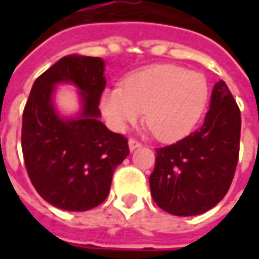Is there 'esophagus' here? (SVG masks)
Instances as JSON below:
<instances>
[{"mask_svg": "<svg viewBox=\"0 0 259 259\" xmlns=\"http://www.w3.org/2000/svg\"><path fill=\"white\" fill-rule=\"evenodd\" d=\"M139 147H141L140 141L136 140V139H130V140H129L130 151H133V150H136V148H139Z\"/></svg>", "mask_w": 259, "mask_h": 259, "instance_id": "esophagus-1", "label": "esophagus"}]
</instances>
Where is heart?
I'll use <instances>...</instances> for the list:
<instances>
[{
	"label": "heart",
	"mask_w": 259,
	"mask_h": 259,
	"mask_svg": "<svg viewBox=\"0 0 259 259\" xmlns=\"http://www.w3.org/2000/svg\"><path fill=\"white\" fill-rule=\"evenodd\" d=\"M209 97L205 76L178 65H151L130 73L123 85L108 89L101 109L115 130L136 123L144 111L146 124L162 141L189 135Z\"/></svg>",
	"instance_id": "1"
}]
</instances>
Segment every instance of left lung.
<instances>
[{"mask_svg":"<svg viewBox=\"0 0 259 259\" xmlns=\"http://www.w3.org/2000/svg\"><path fill=\"white\" fill-rule=\"evenodd\" d=\"M241 118L226 83L212 90L204 124L175 144L155 148L150 189L159 208L178 217L200 215L228 193L239 161Z\"/></svg>","mask_w":259,"mask_h":259,"instance_id":"obj_1","label":"left lung"}]
</instances>
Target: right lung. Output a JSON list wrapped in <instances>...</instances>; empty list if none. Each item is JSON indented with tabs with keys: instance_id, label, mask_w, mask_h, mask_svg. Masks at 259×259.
<instances>
[{
	"instance_id": "obj_1",
	"label": "right lung",
	"mask_w": 259,
	"mask_h": 259,
	"mask_svg": "<svg viewBox=\"0 0 259 259\" xmlns=\"http://www.w3.org/2000/svg\"><path fill=\"white\" fill-rule=\"evenodd\" d=\"M104 61L69 55L59 59L31 87L22 118V151L37 193L65 211H89L109 194L115 169L129 155L127 139L100 120L105 89ZM80 90L82 112L61 118L52 102L55 84Z\"/></svg>"
}]
</instances>
